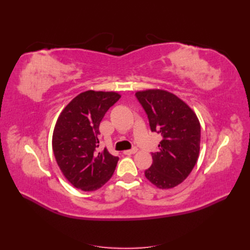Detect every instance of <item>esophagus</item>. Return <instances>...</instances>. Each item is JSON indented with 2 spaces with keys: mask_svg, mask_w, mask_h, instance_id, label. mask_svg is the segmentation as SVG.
Wrapping results in <instances>:
<instances>
[{
  "mask_svg": "<svg viewBox=\"0 0 250 250\" xmlns=\"http://www.w3.org/2000/svg\"><path fill=\"white\" fill-rule=\"evenodd\" d=\"M137 151H138L137 148H133V149H130V150H125L123 153H124L125 155H131V154L137 153Z\"/></svg>",
  "mask_w": 250,
  "mask_h": 250,
  "instance_id": "esophagus-1",
  "label": "esophagus"
}]
</instances>
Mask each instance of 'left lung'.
<instances>
[{
  "label": "left lung",
  "instance_id": "8db88e82",
  "mask_svg": "<svg viewBox=\"0 0 250 250\" xmlns=\"http://www.w3.org/2000/svg\"><path fill=\"white\" fill-rule=\"evenodd\" d=\"M145 109L151 131L163 135L152 165L145 176L160 188L178 186L197 163L200 150V123L188 105L164 89H146L135 93Z\"/></svg>",
  "mask_w": 250,
  "mask_h": 250
}]
</instances>
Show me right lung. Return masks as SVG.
<instances>
[{
	"label": "right lung",
	"instance_id": "right-lung-1",
	"mask_svg": "<svg viewBox=\"0 0 250 250\" xmlns=\"http://www.w3.org/2000/svg\"><path fill=\"white\" fill-rule=\"evenodd\" d=\"M121 98L116 92L86 90L60 113L53 131L52 147L64 177L82 191H96L112 176L119 161L99 147V126L105 113Z\"/></svg>",
	"mask_w": 250,
	"mask_h": 250
}]
</instances>
